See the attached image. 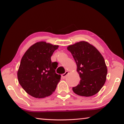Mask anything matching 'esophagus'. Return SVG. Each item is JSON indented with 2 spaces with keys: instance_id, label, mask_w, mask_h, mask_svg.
<instances>
[{
  "instance_id": "obj_1",
  "label": "esophagus",
  "mask_w": 124,
  "mask_h": 124,
  "mask_svg": "<svg viewBox=\"0 0 124 124\" xmlns=\"http://www.w3.org/2000/svg\"><path fill=\"white\" fill-rule=\"evenodd\" d=\"M68 73H69V72H68V71H66V72H65V73H64V74H63L62 75V77L64 79L65 78H66V77L67 76V75L68 74Z\"/></svg>"
}]
</instances>
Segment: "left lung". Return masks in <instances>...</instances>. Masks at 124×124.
<instances>
[{"label":"left lung","mask_w":124,"mask_h":124,"mask_svg":"<svg viewBox=\"0 0 124 124\" xmlns=\"http://www.w3.org/2000/svg\"><path fill=\"white\" fill-rule=\"evenodd\" d=\"M67 49L76 62L80 77V83L72 88L73 92L85 97L95 95L106 80L107 67L103 57L94 46L85 41L69 45Z\"/></svg>","instance_id":"1"}]
</instances>
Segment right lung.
Masks as SVG:
<instances>
[{
    "label": "right lung",
    "mask_w": 124,
    "mask_h": 124,
    "mask_svg": "<svg viewBox=\"0 0 124 124\" xmlns=\"http://www.w3.org/2000/svg\"><path fill=\"white\" fill-rule=\"evenodd\" d=\"M58 45L46 41L34 44L27 50L17 71L20 85L27 93L37 98L51 95L60 82L61 75L56 74V62L51 57Z\"/></svg>",
    "instance_id": "1"
}]
</instances>
